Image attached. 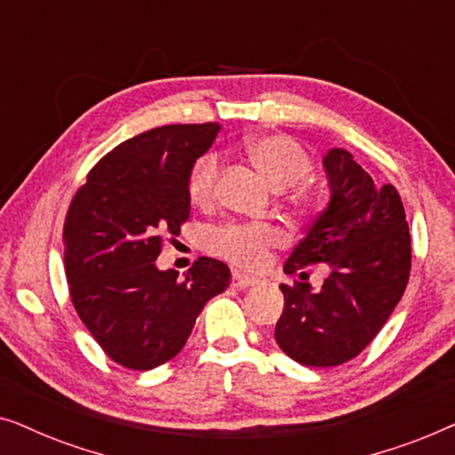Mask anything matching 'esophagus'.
<instances>
[{"label":"esophagus","instance_id":"esophagus-1","mask_svg":"<svg viewBox=\"0 0 455 455\" xmlns=\"http://www.w3.org/2000/svg\"><path fill=\"white\" fill-rule=\"evenodd\" d=\"M231 283H233V287H237V289H247V287H253V284H258V278L241 275V272H233Z\"/></svg>","mask_w":455,"mask_h":455}]
</instances>
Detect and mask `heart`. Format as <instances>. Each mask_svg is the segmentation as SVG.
I'll list each match as a JSON object with an SVG mask.
<instances>
[{"label": "heart", "instance_id": "obj_1", "mask_svg": "<svg viewBox=\"0 0 455 455\" xmlns=\"http://www.w3.org/2000/svg\"><path fill=\"white\" fill-rule=\"evenodd\" d=\"M245 151L251 164L276 191L298 185L299 180L310 177L314 168L307 149L287 132L253 135L247 139ZM220 157L214 151L197 157L187 179V193L193 205L208 210L216 204L218 193H220ZM287 199L293 208L306 210L312 204V193L306 187H295ZM278 241H281V235L268 224H224L208 235L212 251L247 270L262 268L270 250Z\"/></svg>", "mask_w": 455, "mask_h": 455}]
</instances>
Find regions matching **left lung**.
<instances>
[{"mask_svg": "<svg viewBox=\"0 0 455 455\" xmlns=\"http://www.w3.org/2000/svg\"><path fill=\"white\" fill-rule=\"evenodd\" d=\"M331 202L295 245L284 272L329 262L323 289L281 284L284 307L275 339L291 360L329 368L362 354L402 299L411 239L402 197L377 185L345 149L324 156ZM304 275V272H301Z\"/></svg>", "mask_w": 455, "mask_h": 455, "instance_id": "obj_1", "label": "left lung"}]
</instances>
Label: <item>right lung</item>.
I'll list each match as a JSON object with an SVG mask.
<instances>
[{
    "instance_id": "add662e5",
    "label": "right lung",
    "mask_w": 455,
    "mask_h": 455,
    "mask_svg": "<svg viewBox=\"0 0 455 455\" xmlns=\"http://www.w3.org/2000/svg\"><path fill=\"white\" fill-rule=\"evenodd\" d=\"M220 126L168 124L126 139L78 187L64 220V270L72 306L108 358L131 371L172 360L208 304L231 283L214 258L183 278L157 270L166 235L189 218L187 179Z\"/></svg>"
}]
</instances>
